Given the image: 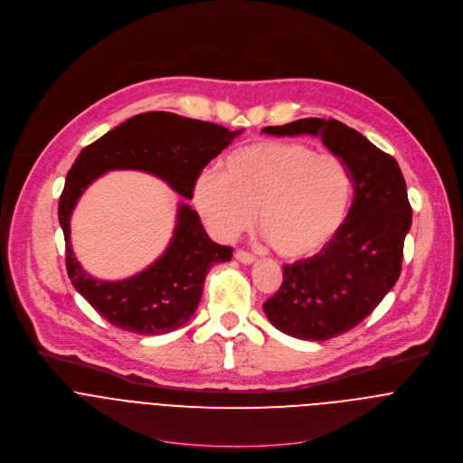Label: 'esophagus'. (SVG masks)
<instances>
[{
  "instance_id": "34e87169",
  "label": "esophagus",
  "mask_w": 463,
  "mask_h": 463,
  "mask_svg": "<svg viewBox=\"0 0 463 463\" xmlns=\"http://www.w3.org/2000/svg\"><path fill=\"white\" fill-rule=\"evenodd\" d=\"M235 259H237L239 262H242V264H253V262L257 260L255 255H251V253H248V251H244V250H237V251H235Z\"/></svg>"
}]
</instances>
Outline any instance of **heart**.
<instances>
[{
  "label": "heart",
  "instance_id": "obj_1",
  "mask_svg": "<svg viewBox=\"0 0 463 463\" xmlns=\"http://www.w3.org/2000/svg\"><path fill=\"white\" fill-rule=\"evenodd\" d=\"M353 179L344 161L300 141H260L233 152L224 170L199 174L194 203L210 230L232 239L259 224L277 253L324 250L345 222Z\"/></svg>",
  "mask_w": 463,
  "mask_h": 463
}]
</instances>
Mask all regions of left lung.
<instances>
[{"instance_id": "1", "label": "left lung", "mask_w": 463, "mask_h": 463, "mask_svg": "<svg viewBox=\"0 0 463 463\" xmlns=\"http://www.w3.org/2000/svg\"><path fill=\"white\" fill-rule=\"evenodd\" d=\"M269 136H315L353 179V203L336 237L317 255L284 264L279 291L262 307L282 333L327 340L360 324L402 271L412 210L398 163L336 119L307 118L266 127Z\"/></svg>"}]
</instances>
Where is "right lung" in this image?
<instances>
[{
    "mask_svg": "<svg viewBox=\"0 0 463 463\" xmlns=\"http://www.w3.org/2000/svg\"><path fill=\"white\" fill-rule=\"evenodd\" d=\"M241 134L172 112H146L81 150L67 174L58 208L67 271L74 288L112 326L137 335H163L184 326L199 306L208 271L228 262L233 248L213 242L197 212L179 204L174 237L152 266L125 280H98L83 269L71 244V217L81 194L107 172L141 170L192 199L203 168Z\"/></svg>",
    "mask_w": 463,
    "mask_h": 463,
    "instance_id": "right-lung-1",
    "label": "right lung"
}]
</instances>
